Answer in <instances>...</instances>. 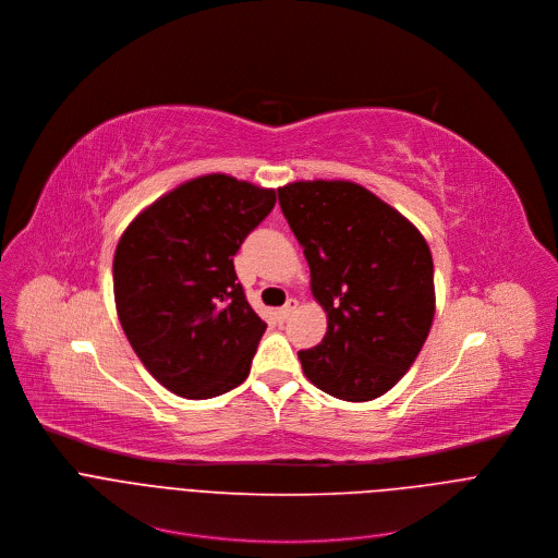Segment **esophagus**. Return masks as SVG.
<instances>
[{
	"instance_id": "34e87169",
	"label": "esophagus",
	"mask_w": 558,
	"mask_h": 558,
	"mask_svg": "<svg viewBox=\"0 0 558 558\" xmlns=\"http://www.w3.org/2000/svg\"><path fill=\"white\" fill-rule=\"evenodd\" d=\"M296 307H299V301H296V299H290L283 307H279V310H277V316H279L281 320H286V318H288Z\"/></svg>"
}]
</instances>
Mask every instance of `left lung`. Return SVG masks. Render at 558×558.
I'll return each mask as SVG.
<instances>
[{
  "instance_id": "1",
  "label": "left lung",
  "mask_w": 558,
  "mask_h": 558,
  "mask_svg": "<svg viewBox=\"0 0 558 558\" xmlns=\"http://www.w3.org/2000/svg\"><path fill=\"white\" fill-rule=\"evenodd\" d=\"M279 204L303 246L327 331L299 361L307 380L348 402L387 393L417 359L435 314L433 257L411 221L345 180L292 182Z\"/></svg>"
}]
</instances>
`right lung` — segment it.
<instances>
[{
    "instance_id": "obj_1",
    "label": "right lung",
    "mask_w": 558,
    "mask_h": 558,
    "mask_svg": "<svg viewBox=\"0 0 558 558\" xmlns=\"http://www.w3.org/2000/svg\"><path fill=\"white\" fill-rule=\"evenodd\" d=\"M277 195L225 173L199 175L147 206L114 255L125 337L169 391L204 400L251 374L266 323L246 301L233 257Z\"/></svg>"
}]
</instances>
